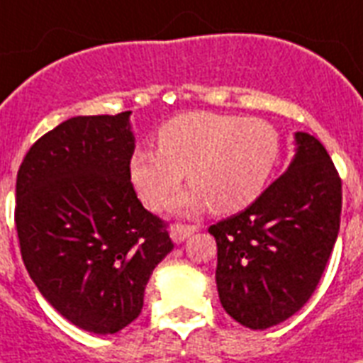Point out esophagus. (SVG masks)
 <instances>
[{"mask_svg": "<svg viewBox=\"0 0 363 363\" xmlns=\"http://www.w3.org/2000/svg\"><path fill=\"white\" fill-rule=\"evenodd\" d=\"M194 232H199V226H194V224H172L170 226V238L174 242H184L185 239H189L193 235Z\"/></svg>", "mask_w": 363, "mask_h": 363, "instance_id": "obj_1", "label": "esophagus"}]
</instances>
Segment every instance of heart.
Instances as JSON below:
<instances>
[{
	"instance_id": "obj_1",
	"label": "heart",
	"mask_w": 363,
	"mask_h": 363,
	"mask_svg": "<svg viewBox=\"0 0 363 363\" xmlns=\"http://www.w3.org/2000/svg\"><path fill=\"white\" fill-rule=\"evenodd\" d=\"M278 160L280 139L269 122L193 111L161 125L157 150H135L130 179L152 211L167 206L185 174L193 189L178 196V211L232 215L262 196Z\"/></svg>"
}]
</instances>
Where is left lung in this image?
<instances>
[{"label":"left lung","mask_w":363,"mask_h":363,"mask_svg":"<svg viewBox=\"0 0 363 363\" xmlns=\"http://www.w3.org/2000/svg\"><path fill=\"white\" fill-rule=\"evenodd\" d=\"M295 157L245 211L209 226L218 298L230 317L265 330L315 291L340 232L341 179L325 146L295 133Z\"/></svg>","instance_id":"1"}]
</instances>
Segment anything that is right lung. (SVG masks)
Segmentation results:
<instances>
[{"instance_id":"1","label":"right lung","mask_w":363,"mask_h":363,"mask_svg":"<svg viewBox=\"0 0 363 363\" xmlns=\"http://www.w3.org/2000/svg\"><path fill=\"white\" fill-rule=\"evenodd\" d=\"M130 115L68 118L29 148L16 178L23 265L42 296L92 334L139 317L152 272L174 248L131 184Z\"/></svg>"}]
</instances>
